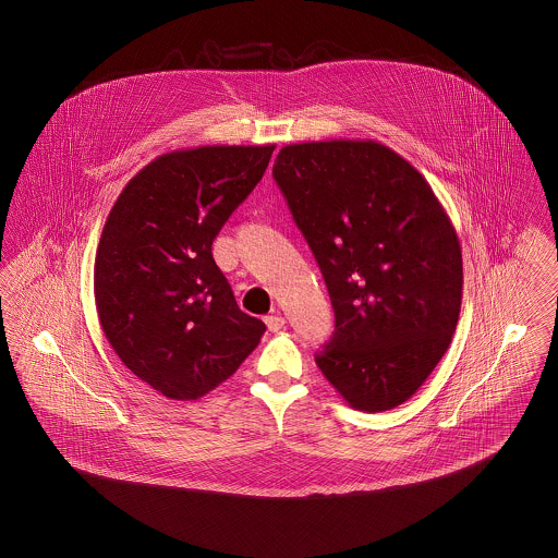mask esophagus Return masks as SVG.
Instances as JSON below:
<instances>
[{
	"label": "esophagus",
	"mask_w": 558,
	"mask_h": 558,
	"mask_svg": "<svg viewBox=\"0 0 558 558\" xmlns=\"http://www.w3.org/2000/svg\"><path fill=\"white\" fill-rule=\"evenodd\" d=\"M266 324L271 332H278L284 326V318L280 314H271V316H267Z\"/></svg>",
	"instance_id": "esophagus-1"
}]
</instances>
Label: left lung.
<instances>
[{
  "mask_svg": "<svg viewBox=\"0 0 558 558\" xmlns=\"http://www.w3.org/2000/svg\"><path fill=\"white\" fill-rule=\"evenodd\" d=\"M335 312L316 364L349 405L412 398L450 347L462 253L425 178L376 142L284 146L271 169Z\"/></svg>",
  "mask_w": 558,
  "mask_h": 558,
  "instance_id": "obj_1",
  "label": "left lung"
}]
</instances>
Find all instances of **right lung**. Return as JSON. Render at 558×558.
<instances>
[{
	"instance_id": "right-lung-1",
	"label": "right lung",
	"mask_w": 558,
	"mask_h": 558,
	"mask_svg": "<svg viewBox=\"0 0 558 558\" xmlns=\"http://www.w3.org/2000/svg\"><path fill=\"white\" fill-rule=\"evenodd\" d=\"M276 146H203L144 167L108 215L94 267L102 330L121 362L169 399L239 371L266 324L244 314L213 240L266 173Z\"/></svg>"
}]
</instances>
